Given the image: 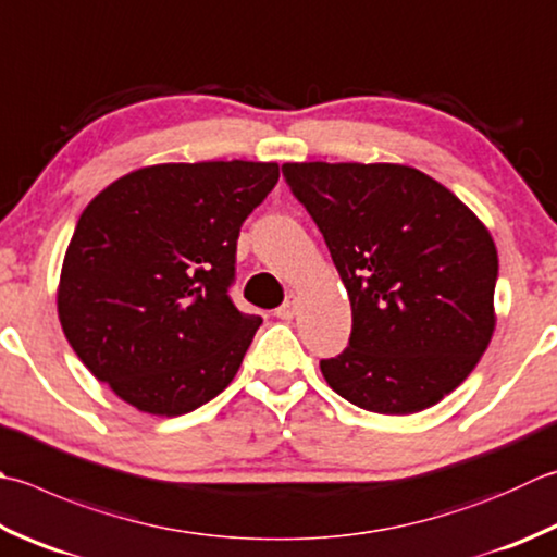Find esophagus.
Wrapping results in <instances>:
<instances>
[{
  "mask_svg": "<svg viewBox=\"0 0 557 557\" xmlns=\"http://www.w3.org/2000/svg\"><path fill=\"white\" fill-rule=\"evenodd\" d=\"M275 313H277V319H282V321H292L294 315H297V294H289L285 304H282V307Z\"/></svg>",
  "mask_w": 557,
  "mask_h": 557,
  "instance_id": "1",
  "label": "esophagus"
}]
</instances>
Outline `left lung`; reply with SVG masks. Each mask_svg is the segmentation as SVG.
<instances>
[{"mask_svg": "<svg viewBox=\"0 0 557 557\" xmlns=\"http://www.w3.org/2000/svg\"><path fill=\"white\" fill-rule=\"evenodd\" d=\"M282 176L321 228L352 307L350 345L321 359L323 379L381 416L437 406L495 333L487 226L403 163H285Z\"/></svg>", "mask_w": 557, "mask_h": 557, "instance_id": "obj_1", "label": "left lung"}]
</instances>
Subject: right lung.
Here are the masks:
<instances>
[{
    "mask_svg": "<svg viewBox=\"0 0 557 557\" xmlns=\"http://www.w3.org/2000/svg\"><path fill=\"white\" fill-rule=\"evenodd\" d=\"M275 161L157 163L86 205L62 260L58 315L89 372L159 418L220 396L263 323L228 299L242 224Z\"/></svg>",
    "mask_w": 557,
    "mask_h": 557,
    "instance_id": "add662e5",
    "label": "right lung"
}]
</instances>
